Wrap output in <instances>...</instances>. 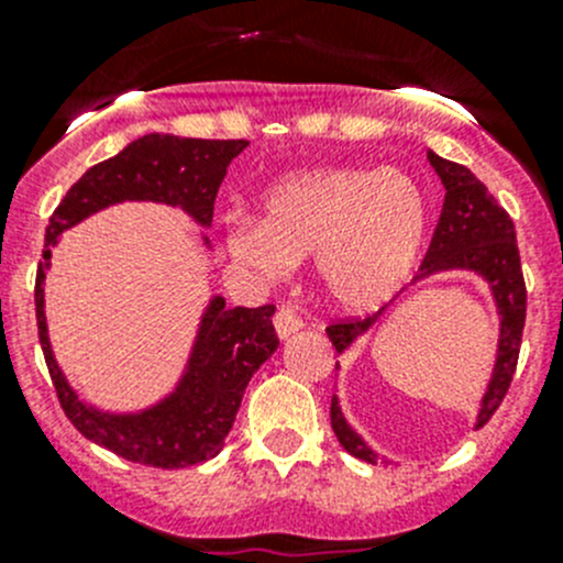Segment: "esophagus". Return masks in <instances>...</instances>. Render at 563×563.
Instances as JSON below:
<instances>
[{
	"label": "esophagus",
	"mask_w": 563,
	"mask_h": 563,
	"mask_svg": "<svg viewBox=\"0 0 563 563\" xmlns=\"http://www.w3.org/2000/svg\"><path fill=\"white\" fill-rule=\"evenodd\" d=\"M302 327H305V321L297 313H294L291 308H286V305H283V308H277V313H275L277 338H280V340L291 338V334H297Z\"/></svg>",
	"instance_id": "obj_1"
}]
</instances>
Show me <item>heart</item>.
Listing matches in <instances>:
<instances>
[{
  "mask_svg": "<svg viewBox=\"0 0 563 563\" xmlns=\"http://www.w3.org/2000/svg\"><path fill=\"white\" fill-rule=\"evenodd\" d=\"M428 220V198L411 176L329 166L277 181L264 196V220L231 218L225 250L269 280L313 255L323 297L340 310L367 313L413 269Z\"/></svg>",
  "mask_w": 563,
  "mask_h": 563,
  "instance_id": "b5f03b06",
  "label": "heart"
}]
</instances>
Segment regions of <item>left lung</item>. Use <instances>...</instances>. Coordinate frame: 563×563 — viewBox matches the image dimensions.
I'll return each mask as SVG.
<instances>
[{
  "label": "left lung",
  "instance_id": "left-lung-1",
  "mask_svg": "<svg viewBox=\"0 0 563 563\" xmlns=\"http://www.w3.org/2000/svg\"><path fill=\"white\" fill-rule=\"evenodd\" d=\"M428 161L444 181L446 196L433 240H430L428 253H424L422 266H419L422 269L419 277L446 269L476 272V275L490 283L498 316H501L496 371H493L490 387L485 391L479 419H476V428H482L507 397L515 367H518L520 340H523L526 327V280L523 266H520V250L518 240H515V223L507 209L498 207L496 198L487 192V187L468 168L444 161L435 152H428ZM378 313L362 318V321L360 318H343V321L329 323L327 334L332 340L334 351L343 354L354 343V338H360L376 321ZM329 417H332L334 435H338V441L349 455L365 460V463H376V452L349 428V422L340 413L338 397H332Z\"/></svg>",
  "mask_w": 563,
  "mask_h": 563
}]
</instances>
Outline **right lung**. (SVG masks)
Masks as SVG:
<instances>
[{"label":"right lung","instance_id":"1","mask_svg":"<svg viewBox=\"0 0 563 563\" xmlns=\"http://www.w3.org/2000/svg\"><path fill=\"white\" fill-rule=\"evenodd\" d=\"M245 146V139L207 141L161 133L144 135L124 146L119 155L89 168L67 190L45 229L43 261L35 280V313L40 345L56 397L65 417L84 439L130 463L187 468L223 450L250 378L280 345L272 327L275 305L229 310L223 297H214L201 318L198 340L179 387L155 408L141 413H103L78 400L51 354L43 313V280L51 247L62 231L119 201L172 203L201 225H209L225 168Z\"/></svg>","mask_w":563,"mask_h":563}]
</instances>
